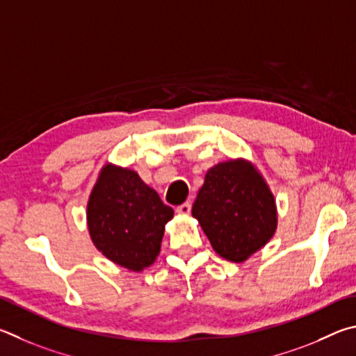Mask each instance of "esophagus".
<instances>
[{
	"instance_id": "1",
	"label": "esophagus",
	"mask_w": 356,
	"mask_h": 356,
	"mask_svg": "<svg viewBox=\"0 0 356 356\" xmlns=\"http://www.w3.org/2000/svg\"><path fill=\"white\" fill-rule=\"evenodd\" d=\"M191 208H192L191 203H183L177 208V213L181 214V216H188L191 213Z\"/></svg>"
}]
</instances>
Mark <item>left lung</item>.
<instances>
[{
	"instance_id": "left-lung-1",
	"label": "left lung",
	"mask_w": 356,
	"mask_h": 356,
	"mask_svg": "<svg viewBox=\"0 0 356 356\" xmlns=\"http://www.w3.org/2000/svg\"><path fill=\"white\" fill-rule=\"evenodd\" d=\"M192 216L216 253L232 263H244L263 248L275 234L278 222L269 186L245 159H229L209 168Z\"/></svg>"
}]
</instances>
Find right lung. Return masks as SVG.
<instances>
[{
    "label": "right lung",
    "mask_w": 356,
    "mask_h": 356,
    "mask_svg": "<svg viewBox=\"0 0 356 356\" xmlns=\"http://www.w3.org/2000/svg\"><path fill=\"white\" fill-rule=\"evenodd\" d=\"M173 209L131 168L106 164L87 202L90 239L112 263L140 272L161 252Z\"/></svg>",
    "instance_id": "add662e5"
}]
</instances>
